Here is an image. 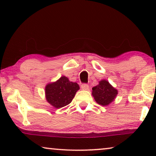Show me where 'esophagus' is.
<instances>
[{"mask_svg": "<svg viewBox=\"0 0 156 156\" xmlns=\"http://www.w3.org/2000/svg\"><path fill=\"white\" fill-rule=\"evenodd\" d=\"M81 88H82L83 90H87V89H89V85L84 83V84H82V85H81Z\"/></svg>", "mask_w": 156, "mask_h": 156, "instance_id": "obj_1", "label": "esophagus"}]
</instances>
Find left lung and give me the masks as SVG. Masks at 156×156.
<instances>
[{"instance_id":"1","label":"left lung","mask_w":156,"mask_h":156,"mask_svg":"<svg viewBox=\"0 0 156 156\" xmlns=\"http://www.w3.org/2000/svg\"><path fill=\"white\" fill-rule=\"evenodd\" d=\"M117 94L116 89L106 80L100 81L97 86L92 88V95L95 101L102 106L108 105L114 101Z\"/></svg>"}]
</instances>
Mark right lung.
I'll use <instances>...</instances> for the list:
<instances>
[{"instance_id": "add662e5", "label": "right lung", "mask_w": 156, "mask_h": 156, "mask_svg": "<svg viewBox=\"0 0 156 156\" xmlns=\"http://www.w3.org/2000/svg\"><path fill=\"white\" fill-rule=\"evenodd\" d=\"M79 89L77 83L69 82L67 77L63 76L56 82L46 86L47 101L55 108H62L71 103Z\"/></svg>"}]
</instances>
